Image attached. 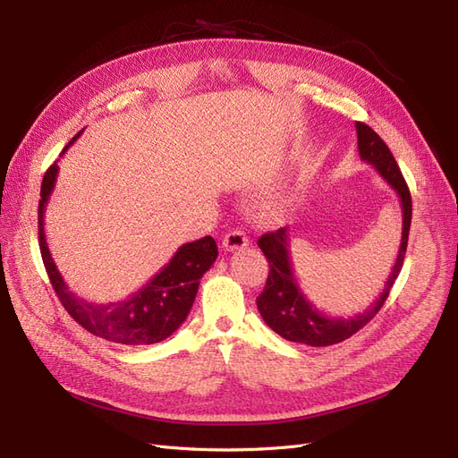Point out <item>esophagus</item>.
Returning a JSON list of instances; mask_svg holds the SVG:
<instances>
[{
  "mask_svg": "<svg viewBox=\"0 0 458 458\" xmlns=\"http://www.w3.org/2000/svg\"><path fill=\"white\" fill-rule=\"evenodd\" d=\"M248 237H246V233L244 231H241V229H234V231H229L225 237H224V250H227V252H233V250H241V248H244V246H248Z\"/></svg>",
  "mask_w": 458,
  "mask_h": 458,
  "instance_id": "34e87169",
  "label": "esophagus"
}]
</instances>
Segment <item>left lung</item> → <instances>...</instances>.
<instances>
[{
	"label": "left lung",
	"instance_id": "left-lung-1",
	"mask_svg": "<svg viewBox=\"0 0 458 458\" xmlns=\"http://www.w3.org/2000/svg\"><path fill=\"white\" fill-rule=\"evenodd\" d=\"M355 130L359 157H361L363 162L370 164L399 197L401 214H403L399 250L392 271L387 275L384 290L380 296L374 300V303H370L363 313H355L350 317H330L323 311H318L306 298V294L301 293L293 269V261H290L288 227H281L279 231L263 234L258 241V246L269 261V275L266 286H263V293L258 296L256 303L259 315L263 317V321L267 323V327L288 342L306 344L313 345V348H325V345L348 340L380 311L386 298L390 296V290L397 279L401 267H403L412 216L409 187L403 175H401L394 155L390 148H387V145L380 140L378 133L363 122H355Z\"/></svg>",
	"mask_w": 458,
	"mask_h": 458
}]
</instances>
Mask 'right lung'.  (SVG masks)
I'll return each mask as SVG.
<instances>
[{
  "label": "right lung",
  "instance_id": "add662e5",
  "mask_svg": "<svg viewBox=\"0 0 458 458\" xmlns=\"http://www.w3.org/2000/svg\"><path fill=\"white\" fill-rule=\"evenodd\" d=\"M80 133L72 137V141L63 148L61 155H64L66 148L78 140ZM57 174L59 165L55 162L49 165L44 182H41L38 233L39 250L49 281L68 315L91 335L114 344L148 345L172 336L183 325L192 308L202 275L214 266L217 258L216 241L212 237H204L179 246L172 259L143 288L130 294L126 300L108 303L88 301L68 288L63 275L55 266L46 241L44 216L55 182H57Z\"/></svg>",
  "mask_w": 458,
  "mask_h": 458
}]
</instances>
